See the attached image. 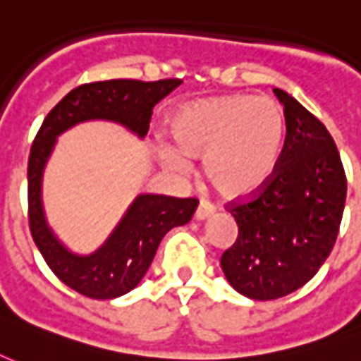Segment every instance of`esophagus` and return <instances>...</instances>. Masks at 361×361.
<instances>
[{
	"mask_svg": "<svg viewBox=\"0 0 361 361\" xmlns=\"http://www.w3.org/2000/svg\"><path fill=\"white\" fill-rule=\"evenodd\" d=\"M212 212H214V204H210L208 201H201L199 202V207H197V210H195V218H197V220H204V218H208Z\"/></svg>",
	"mask_w": 361,
	"mask_h": 361,
	"instance_id": "esophagus-1",
	"label": "esophagus"
}]
</instances>
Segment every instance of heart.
<instances>
[{
	"instance_id": "heart-1",
	"label": "heart",
	"mask_w": 361,
	"mask_h": 361,
	"mask_svg": "<svg viewBox=\"0 0 361 361\" xmlns=\"http://www.w3.org/2000/svg\"><path fill=\"white\" fill-rule=\"evenodd\" d=\"M172 145L160 154L176 172H188V157H202V173L228 199L266 188L281 159L285 113L274 99L231 95L193 103L170 120Z\"/></svg>"
}]
</instances>
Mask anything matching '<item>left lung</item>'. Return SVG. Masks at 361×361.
Here are the masks:
<instances>
[{"label":"left lung","instance_id":"8db88e82","mask_svg":"<svg viewBox=\"0 0 361 361\" xmlns=\"http://www.w3.org/2000/svg\"><path fill=\"white\" fill-rule=\"evenodd\" d=\"M285 113V143L274 178L228 210L239 235L221 255L235 290L252 300L290 295L333 250L346 201V173L327 128L295 97L274 90Z\"/></svg>","mask_w":361,"mask_h":361}]
</instances>
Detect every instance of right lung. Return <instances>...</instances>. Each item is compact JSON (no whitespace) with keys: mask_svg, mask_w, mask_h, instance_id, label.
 Wrapping results in <instances>:
<instances>
[{"mask_svg":"<svg viewBox=\"0 0 361 361\" xmlns=\"http://www.w3.org/2000/svg\"><path fill=\"white\" fill-rule=\"evenodd\" d=\"M181 84L180 78L141 82L105 80L74 87L53 106L39 126L28 157V224L32 239L51 271L71 289L90 298L109 300L130 293L143 279L162 237L193 218L199 201L166 195H140L113 235L97 252H68L47 228L42 208V173L55 137L78 122L114 120L140 137L149 132L153 106Z\"/></svg>","mask_w":361,"mask_h":361,"instance_id":"obj_1","label":"right lung"}]
</instances>
